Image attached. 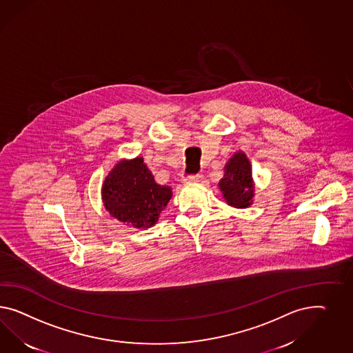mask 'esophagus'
<instances>
[{
	"mask_svg": "<svg viewBox=\"0 0 353 353\" xmlns=\"http://www.w3.org/2000/svg\"><path fill=\"white\" fill-rule=\"evenodd\" d=\"M201 179H203V174L198 173V174H192V176L185 177L183 182H185V183H196V182H201Z\"/></svg>",
	"mask_w": 353,
	"mask_h": 353,
	"instance_id": "esophagus-1",
	"label": "esophagus"
}]
</instances>
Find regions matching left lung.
Segmentation results:
<instances>
[{"mask_svg": "<svg viewBox=\"0 0 353 353\" xmlns=\"http://www.w3.org/2000/svg\"><path fill=\"white\" fill-rule=\"evenodd\" d=\"M219 188L226 203L235 208H248L254 198L252 167L245 152H235L225 165Z\"/></svg>", "mask_w": 353, "mask_h": 353, "instance_id": "left-lung-1", "label": "left lung"}]
</instances>
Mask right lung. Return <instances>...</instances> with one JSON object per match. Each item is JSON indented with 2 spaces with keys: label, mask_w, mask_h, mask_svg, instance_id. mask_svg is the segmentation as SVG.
<instances>
[{
  "label": "right lung",
  "mask_w": 353,
  "mask_h": 353,
  "mask_svg": "<svg viewBox=\"0 0 353 353\" xmlns=\"http://www.w3.org/2000/svg\"><path fill=\"white\" fill-rule=\"evenodd\" d=\"M101 196L112 217L136 229H149L171 199L172 189L157 183L143 158L137 157L115 164L105 177Z\"/></svg>",
  "instance_id": "right-lung-1"
}]
</instances>
